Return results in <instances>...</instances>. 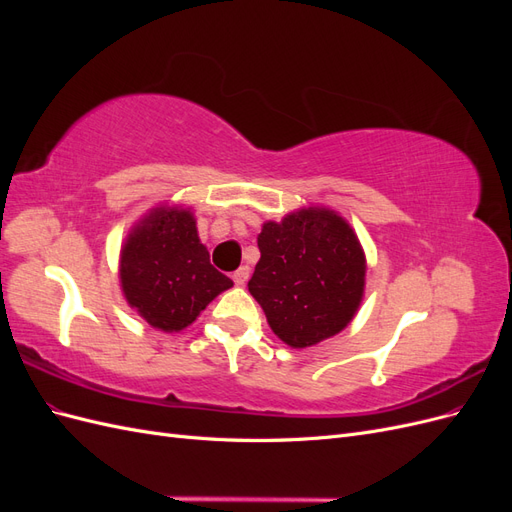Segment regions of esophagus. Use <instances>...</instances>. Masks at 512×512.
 Returning a JSON list of instances; mask_svg holds the SVG:
<instances>
[{"label": "esophagus", "mask_w": 512, "mask_h": 512, "mask_svg": "<svg viewBox=\"0 0 512 512\" xmlns=\"http://www.w3.org/2000/svg\"><path fill=\"white\" fill-rule=\"evenodd\" d=\"M247 277H250V269H247V267H239L235 273H232V282H235L237 286H245Z\"/></svg>", "instance_id": "esophagus-1"}]
</instances>
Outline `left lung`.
Returning a JSON list of instances; mask_svg holds the SVG:
<instances>
[{"label": "left lung", "instance_id": "obj_1", "mask_svg": "<svg viewBox=\"0 0 512 512\" xmlns=\"http://www.w3.org/2000/svg\"><path fill=\"white\" fill-rule=\"evenodd\" d=\"M258 250L247 288L284 344L307 348L348 327L363 301L367 265L342 215L307 207L265 222Z\"/></svg>", "mask_w": 512, "mask_h": 512}]
</instances>
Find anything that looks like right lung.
<instances>
[{
  "mask_svg": "<svg viewBox=\"0 0 512 512\" xmlns=\"http://www.w3.org/2000/svg\"><path fill=\"white\" fill-rule=\"evenodd\" d=\"M119 280L123 297L153 329L177 333L232 286L209 262L194 213L156 207L138 222L121 247Z\"/></svg>",
  "mask_w": 512,
  "mask_h": 512,
  "instance_id": "right-lung-1",
  "label": "right lung"
}]
</instances>
